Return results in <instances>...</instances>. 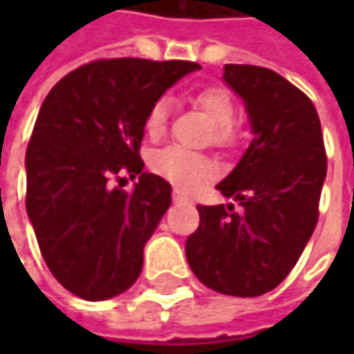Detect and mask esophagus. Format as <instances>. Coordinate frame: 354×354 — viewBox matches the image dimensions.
<instances>
[{
  "instance_id": "esophagus-1",
  "label": "esophagus",
  "mask_w": 354,
  "mask_h": 354,
  "mask_svg": "<svg viewBox=\"0 0 354 354\" xmlns=\"http://www.w3.org/2000/svg\"><path fill=\"white\" fill-rule=\"evenodd\" d=\"M172 196H174V201H176V203H182V201H188V194H186V192H182L180 188H174Z\"/></svg>"
}]
</instances>
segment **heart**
<instances>
[{"label": "heart", "instance_id": "1", "mask_svg": "<svg viewBox=\"0 0 354 354\" xmlns=\"http://www.w3.org/2000/svg\"><path fill=\"white\" fill-rule=\"evenodd\" d=\"M194 104L201 108L211 122L215 124V141L217 143H232L234 141V118L236 106L232 96L223 88H207L194 96ZM170 118V102L166 98H160L147 110L145 116V131L149 137L164 135ZM151 170L162 178L170 180L184 190H194L201 186L207 178L215 174V166L211 160H207L201 153L186 151L182 147H166L160 149L151 158Z\"/></svg>", "mask_w": 354, "mask_h": 354}]
</instances>
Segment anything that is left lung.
Wrapping results in <instances>:
<instances>
[{"label":"left lung","instance_id":"8db88e82","mask_svg":"<svg viewBox=\"0 0 354 354\" xmlns=\"http://www.w3.org/2000/svg\"><path fill=\"white\" fill-rule=\"evenodd\" d=\"M223 82L244 100L252 143L217 188L242 205H198L186 260L209 289L258 297L297 264L318 223L326 149L312 100L279 73L225 65Z\"/></svg>","mask_w":354,"mask_h":354}]
</instances>
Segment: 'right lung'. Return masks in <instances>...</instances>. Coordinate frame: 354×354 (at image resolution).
<instances>
[{"label":"right lung","mask_w":354,"mask_h":354,"mask_svg":"<svg viewBox=\"0 0 354 354\" xmlns=\"http://www.w3.org/2000/svg\"><path fill=\"white\" fill-rule=\"evenodd\" d=\"M201 65L102 59L67 73L44 98L26 149V213L53 277L73 295L102 301L127 291L143 248L172 203V186L143 172L145 116ZM120 171L133 193L110 189Z\"/></svg>","instance_id":"right-lung-1"}]
</instances>
